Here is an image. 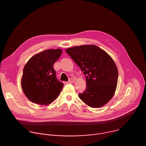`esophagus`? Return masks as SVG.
<instances>
[{"label":"esophagus","instance_id":"obj_1","mask_svg":"<svg viewBox=\"0 0 146 146\" xmlns=\"http://www.w3.org/2000/svg\"><path fill=\"white\" fill-rule=\"evenodd\" d=\"M75 81V80L74 78H70L69 80V82H74Z\"/></svg>","mask_w":146,"mask_h":146}]
</instances>
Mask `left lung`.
<instances>
[{
  "label": "left lung",
  "instance_id": "left-lung-1",
  "mask_svg": "<svg viewBox=\"0 0 146 146\" xmlns=\"http://www.w3.org/2000/svg\"><path fill=\"white\" fill-rule=\"evenodd\" d=\"M66 52L86 75L87 87L78 95L80 99L93 108L105 105L117 86L118 72L112 58L95 45L76 46Z\"/></svg>",
  "mask_w": 146,
  "mask_h": 146
}]
</instances>
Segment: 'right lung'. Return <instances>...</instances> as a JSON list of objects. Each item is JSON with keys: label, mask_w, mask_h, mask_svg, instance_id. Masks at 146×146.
<instances>
[{"label": "right lung", "mask_w": 146, "mask_h": 146, "mask_svg": "<svg viewBox=\"0 0 146 146\" xmlns=\"http://www.w3.org/2000/svg\"><path fill=\"white\" fill-rule=\"evenodd\" d=\"M62 52L61 49L46 50L35 54L27 62L23 69L21 87L31 102L47 105L60 94L64 84L57 80L54 64Z\"/></svg>", "instance_id": "add662e5"}]
</instances>
